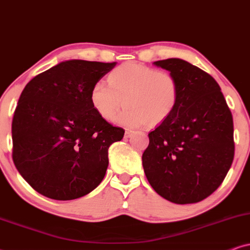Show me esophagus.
I'll list each match as a JSON object with an SVG mask.
<instances>
[{
    "label": "esophagus",
    "mask_w": 250,
    "mask_h": 250,
    "mask_svg": "<svg viewBox=\"0 0 250 250\" xmlns=\"http://www.w3.org/2000/svg\"><path fill=\"white\" fill-rule=\"evenodd\" d=\"M132 134H134V131H131V130H125V138L131 137Z\"/></svg>",
    "instance_id": "obj_1"
}]
</instances>
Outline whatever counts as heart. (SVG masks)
<instances>
[{
	"label": "heart",
	"mask_w": 250,
	"mask_h": 250,
	"mask_svg": "<svg viewBox=\"0 0 250 250\" xmlns=\"http://www.w3.org/2000/svg\"><path fill=\"white\" fill-rule=\"evenodd\" d=\"M125 127L156 125L172 114L179 102L174 76L140 62H127L108 74V84L98 81L90 90V103L105 121L114 120Z\"/></svg>",
	"instance_id": "heart-1"
}]
</instances>
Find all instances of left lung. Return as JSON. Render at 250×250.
<instances>
[{
    "mask_svg": "<svg viewBox=\"0 0 250 250\" xmlns=\"http://www.w3.org/2000/svg\"><path fill=\"white\" fill-rule=\"evenodd\" d=\"M179 85V102L148 134L142 162L151 187L176 204L197 203L222 185L234 158L233 118L212 76L181 59L153 62Z\"/></svg>",
    "mask_w": 250,
    "mask_h": 250,
    "instance_id": "left-lung-1",
    "label": "left lung"
}]
</instances>
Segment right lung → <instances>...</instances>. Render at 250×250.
<instances>
[{
	"mask_svg": "<svg viewBox=\"0 0 250 250\" xmlns=\"http://www.w3.org/2000/svg\"><path fill=\"white\" fill-rule=\"evenodd\" d=\"M115 65L69 60L24 87L12 120V159L39 194L75 200L103 181L108 147L122 140L125 130L97 114L90 90Z\"/></svg>",
	"mask_w": 250,
	"mask_h": 250,
	"instance_id": "add662e5",
	"label": "right lung"
}]
</instances>
